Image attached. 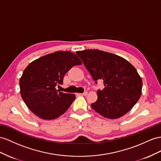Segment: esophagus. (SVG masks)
<instances>
[{"mask_svg": "<svg viewBox=\"0 0 161 161\" xmlns=\"http://www.w3.org/2000/svg\"><path fill=\"white\" fill-rule=\"evenodd\" d=\"M79 94H80V95H82V96H86L88 94V92H84L83 93H80Z\"/></svg>", "mask_w": 161, "mask_h": 161, "instance_id": "obj_1", "label": "esophagus"}]
</instances>
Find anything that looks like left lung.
Returning a JSON list of instances; mask_svg holds the SVG:
<instances>
[{"label": "left lung", "mask_w": 161, "mask_h": 161, "mask_svg": "<svg viewBox=\"0 0 161 161\" xmlns=\"http://www.w3.org/2000/svg\"><path fill=\"white\" fill-rule=\"evenodd\" d=\"M76 54L96 84L103 80L105 88L97 90V100L91 104L94 111L115 119L133 108L142 89V79L133 65L120 56L98 49L78 51Z\"/></svg>", "instance_id": "obj_1"}]
</instances>
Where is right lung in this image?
I'll return each instance as SVG.
<instances>
[{
    "label": "right lung",
    "instance_id": "add662e5",
    "mask_svg": "<svg viewBox=\"0 0 161 161\" xmlns=\"http://www.w3.org/2000/svg\"><path fill=\"white\" fill-rule=\"evenodd\" d=\"M81 62L75 53L55 52L28 64L19 80L20 94L26 106L36 116L52 120L63 114L75 100L74 94L58 92L64 76L73 66Z\"/></svg>",
    "mask_w": 161,
    "mask_h": 161
}]
</instances>
